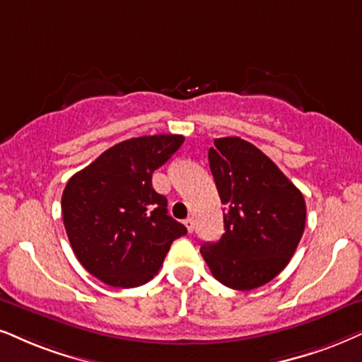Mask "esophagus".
<instances>
[{"instance_id":"esophagus-1","label":"esophagus","mask_w":362,"mask_h":362,"mask_svg":"<svg viewBox=\"0 0 362 362\" xmlns=\"http://www.w3.org/2000/svg\"><path fill=\"white\" fill-rule=\"evenodd\" d=\"M184 223H185L187 230H189V232H190V234H192V232H194V228H195V222H194V218H192V217H189V218H187V221H185Z\"/></svg>"}]
</instances>
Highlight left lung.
Instances as JSON below:
<instances>
[{"label":"left lung","mask_w":362,"mask_h":362,"mask_svg":"<svg viewBox=\"0 0 362 362\" xmlns=\"http://www.w3.org/2000/svg\"><path fill=\"white\" fill-rule=\"evenodd\" d=\"M209 165L223 209V235L200 252L223 286L250 291L289 264L305 227V202L267 155L239 139H215Z\"/></svg>","instance_id":"obj_1"}]
</instances>
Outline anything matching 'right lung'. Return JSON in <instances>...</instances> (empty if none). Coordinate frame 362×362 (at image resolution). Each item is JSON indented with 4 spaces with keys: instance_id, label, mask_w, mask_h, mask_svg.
<instances>
[{
    "instance_id": "1",
    "label": "right lung",
    "mask_w": 362,
    "mask_h": 362,
    "mask_svg": "<svg viewBox=\"0 0 362 362\" xmlns=\"http://www.w3.org/2000/svg\"><path fill=\"white\" fill-rule=\"evenodd\" d=\"M182 135L130 139L105 150L63 190L62 214L80 264L112 287L141 286L162 267L187 228L167 214L152 173L184 144Z\"/></svg>"
}]
</instances>
